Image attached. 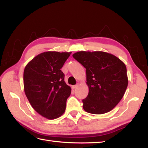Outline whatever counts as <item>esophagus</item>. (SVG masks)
Segmentation results:
<instances>
[{"mask_svg": "<svg viewBox=\"0 0 148 148\" xmlns=\"http://www.w3.org/2000/svg\"><path fill=\"white\" fill-rule=\"evenodd\" d=\"M78 85H79V84H76V85H73V86H72V89H75V88H77Z\"/></svg>", "mask_w": 148, "mask_h": 148, "instance_id": "obj_1", "label": "esophagus"}]
</instances>
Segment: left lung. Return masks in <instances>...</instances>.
Returning a JSON list of instances; mask_svg holds the SVG:
<instances>
[{
    "mask_svg": "<svg viewBox=\"0 0 148 148\" xmlns=\"http://www.w3.org/2000/svg\"><path fill=\"white\" fill-rule=\"evenodd\" d=\"M72 56L86 69L89 92L83 100L84 111L95 114L111 111L127 90L126 65L116 56L103 51H82Z\"/></svg>",
    "mask_w": 148,
    "mask_h": 148,
    "instance_id": "obj_1",
    "label": "left lung"
}]
</instances>
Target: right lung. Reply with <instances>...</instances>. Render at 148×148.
Wrapping results in <instances>:
<instances>
[{"label":"right lung","instance_id":"right-lung-1","mask_svg":"<svg viewBox=\"0 0 148 148\" xmlns=\"http://www.w3.org/2000/svg\"><path fill=\"white\" fill-rule=\"evenodd\" d=\"M71 52L46 51L35 56L23 72L24 91L35 111L49 119L59 118L65 111L71 93L60 69Z\"/></svg>","mask_w":148,"mask_h":148}]
</instances>
